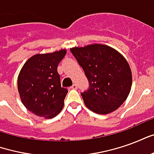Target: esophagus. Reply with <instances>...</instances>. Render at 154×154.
<instances>
[{
	"label": "esophagus",
	"mask_w": 154,
	"mask_h": 154,
	"mask_svg": "<svg viewBox=\"0 0 154 154\" xmlns=\"http://www.w3.org/2000/svg\"><path fill=\"white\" fill-rule=\"evenodd\" d=\"M71 88H72V89H77V86L76 85V84H73V85H72V86L71 87Z\"/></svg>",
	"instance_id": "esophagus-1"
}]
</instances>
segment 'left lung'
Here are the masks:
<instances>
[{"instance_id": "left-lung-1", "label": "left lung", "mask_w": 154, "mask_h": 154, "mask_svg": "<svg viewBox=\"0 0 154 154\" xmlns=\"http://www.w3.org/2000/svg\"><path fill=\"white\" fill-rule=\"evenodd\" d=\"M90 83L81 93L86 106L95 113L106 115L117 110L129 96L132 72L119 52L102 44L71 48Z\"/></svg>"}]
</instances>
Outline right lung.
Returning <instances> with one entry per match:
<instances>
[{"label":"right lung","instance_id":"1","mask_svg":"<svg viewBox=\"0 0 154 154\" xmlns=\"http://www.w3.org/2000/svg\"><path fill=\"white\" fill-rule=\"evenodd\" d=\"M66 49L33 55L20 72L17 87L21 102L29 111L44 119L59 114L67 90L61 87L57 65Z\"/></svg>","mask_w":154,"mask_h":154}]
</instances>
